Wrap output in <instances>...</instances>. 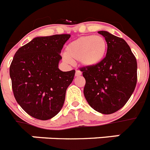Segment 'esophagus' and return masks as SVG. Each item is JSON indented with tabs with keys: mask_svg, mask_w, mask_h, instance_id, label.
I'll return each mask as SVG.
<instances>
[{
	"mask_svg": "<svg viewBox=\"0 0 150 150\" xmlns=\"http://www.w3.org/2000/svg\"><path fill=\"white\" fill-rule=\"evenodd\" d=\"M81 74H82V73H81V71H80V70H76V73H75V76H80Z\"/></svg>",
	"mask_w": 150,
	"mask_h": 150,
	"instance_id": "obj_1",
	"label": "esophagus"
}]
</instances>
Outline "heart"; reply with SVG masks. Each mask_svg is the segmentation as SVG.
Returning <instances> with one entry per match:
<instances>
[{
  "instance_id": "heart-1",
  "label": "heart",
  "mask_w": 150,
  "mask_h": 150,
  "mask_svg": "<svg viewBox=\"0 0 150 150\" xmlns=\"http://www.w3.org/2000/svg\"><path fill=\"white\" fill-rule=\"evenodd\" d=\"M105 38L100 35H86L70 42L64 52L67 63L78 61L82 66L92 67L100 64L107 52Z\"/></svg>"
}]
</instances>
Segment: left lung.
Returning <instances> with one entry per match:
<instances>
[{
    "label": "left lung",
    "mask_w": 150,
    "mask_h": 150,
    "mask_svg": "<svg viewBox=\"0 0 150 150\" xmlns=\"http://www.w3.org/2000/svg\"><path fill=\"white\" fill-rule=\"evenodd\" d=\"M98 33L107 42V53L96 66L80 68L86 80L83 93L93 109L110 115L121 109L134 93L137 64L130 46L123 38L107 31Z\"/></svg>",
    "instance_id": "left-lung-1"
}]
</instances>
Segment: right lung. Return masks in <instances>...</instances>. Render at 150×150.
Listing matches in <instances>:
<instances>
[{"instance_id": "right-lung-1", "label": "right lung", "mask_w": 150, "mask_h": 150, "mask_svg": "<svg viewBox=\"0 0 150 150\" xmlns=\"http://www.w3.org/2000/svg\"><path fill=\"white\" fill-rule=\"evenodd\" d=\"M69 34L35 37L17 50L10 67L17 103L30 116L48 120L59 113L75 70L58 68L61 52Z\"/></svg>"}]
</instances>
